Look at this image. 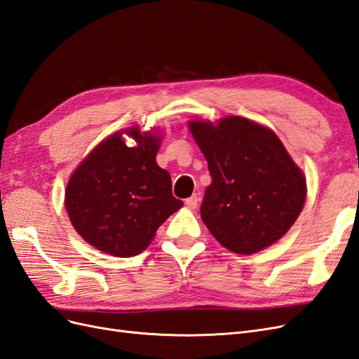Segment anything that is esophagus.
Segmentation results:
<instances>
[{
    "label": "esophagus",
    "instance_id": "esophagus-1",
    "mask_svg": "<svg viewBox=\"0 0 359 359\" xmlns=\"http://www.w3.org/2000/svg\"><path fill=\"white\" fill-rule=\"evenodd\" d=\"M198 203H199V196H198V194H193V196L186 199V205L189 206V208H191V210L198 208Z\"/></svg>",
    "mask_w": 359,
    "mask_h": 359
}]
</instances>
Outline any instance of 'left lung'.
<instances>
[{
  "instance_id": "8db88e82",
  "label": "left lung",
  "mask_w": 359,
  "mask_h": 359,
  "mask_svg": "<svg viewBox=\"0 0 359 359\" xmlns=\"http://www.w3.org/2000/svg\"><path fill=\"white\" fill-rule=\"evenodd\" d=\"M189 127L212 180L201 205L212 236L238 255L278 241L301 214L307 184L277 135L243 116Z\"/></svg>"
}]
</instances>
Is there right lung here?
<instances>
[{"mask_svg": "<svg viewBox=\"0 0 359 359\" xmlns=\"http://www.w3.org/2000/svg\"><path fill=\"white\" fill-rule=\"evenodd\" d=\"M123 133L137 140L136 147L125 145ZM160 140L136 127L118 132L97 145L70 177V222L100 252L118 257L139 255L160 224L182 206L172 194L169 172L156 161Z\"/></svg>", "mask_w": 359, "mask_h": 359, "instance_id": "obj_1", "label": "right lung"}]
</instances>
